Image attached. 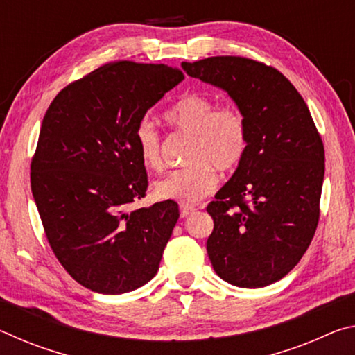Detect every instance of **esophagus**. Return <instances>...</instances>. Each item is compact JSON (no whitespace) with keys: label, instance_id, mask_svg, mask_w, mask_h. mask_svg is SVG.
Returning <instances> with one entry per match:
<instances>
[{"label":"esophagus","instance_id":"esophagus-1","mask_svg":"<svg viewBox=\"0 0 355 355\" xmlns=\"http://www.w3.org/2000/svg\"><path fill=\"white\" fill-rule=\"evenodd\" d=\"M192 213H196V208L194 207H191V205H180V216H182V218H188V216L192 214Z\"/></svg>","mask_w":355,"mask_h":355}]
</instances>
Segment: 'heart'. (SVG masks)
I'll return each mask as SVG.
<instances>
[{
	"label": "heart",
	"instance_id": "obj_1",
	"mask_svg": "<svg viewBox=\"0 0 355 355\" xmlns=\"http://www.w3.org/2000/svg\"><path fill=\"white\" fill-rule=\"evenodd\" d=\"M167 123L192 133L188 148V166L167 173L153 186L159 200H173L192 205L211 194L218 184V173L233 171L248 152V123L241 111L233 106H218L205 94H186L166 111ZM135 146L148 169H159L161 136L148 117L135 128Z\"/></svg>",
	"mask_w": 355,
	"mask_h": 355
}]
</instances>
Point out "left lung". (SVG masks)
Returning <instances> with one entry per match:
<instances>
[{
    "mask_svg": "<svg viewBox=\"0 0 355 355\" xmlns=\"http://www.w3.org/2000/svg\"><path fill=\"white\" fill-rule=\"evenodd\" d=\"M182 67L227 92L248 123V152L207 207L209 261L235 286L271 285L299 263L320 219L324 146L309 106L279 70L248 58Z\"/></svg>",
    "mask_w": 355,
    "mask_h": 355,
    "instance_id": "left-lung-1",
    "label": "left lung"
}]
</instances>
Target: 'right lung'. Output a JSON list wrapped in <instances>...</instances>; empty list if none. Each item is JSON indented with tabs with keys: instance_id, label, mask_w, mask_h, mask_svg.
I'll list each match as a JSON object with an SVG mask.
<instances>
[{
	"instance_id": "1",
	"label": "right lung",
	"mask_w": 355,
	"mask_h": 355,
	"mask_svg": "<svg viewBox=\"0 0 355 355\" xmlns=\"http://www.w3.org/2000/svg\"><path fill=\"white\" fill-rule=\"evenodd\" d=\"M183 80L164 64H106L64 87L42 120L35 207L59 263L95 293L133 291L158 272L180 213L172 200L130 208L147 191L135 128Z\"/></svg>"
}]
</instances>
